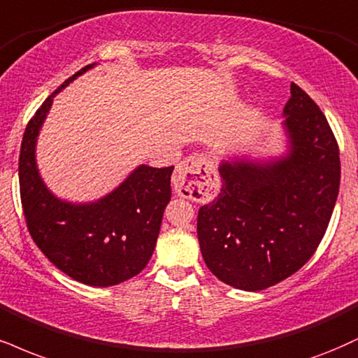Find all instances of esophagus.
<instances>
[{
    "mask_svg": "<svg viewBox=\"0 0 358 358\" xmlns=\"http://www.w3.org/2000/svg\"><path fill=\"white\" fill-rule=\"evenodd\" d=\"M173 188L180 196L198 203H208L220 190V180L212 158L206 155H190L176 166Z\"/></svg>",
    "mask_w": 358,
    "mask_h": 358,
    "instance_id": "1",
    "label": "esophagus"
}]
</instances>
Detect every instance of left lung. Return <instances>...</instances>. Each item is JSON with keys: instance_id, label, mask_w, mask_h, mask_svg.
I'll return each instance as SVG.
<instances>
[{"instance_id": "obj_1", "label": "left lung", "mask_w": 358, "mask_h": 358, "mask_svg": "<svg viewBox=\"0 0 358 358\" xmlns=\"http://www.w3.org/2000/svg\"><path fill=\"white\" fill-rule=\"evenodd\" d=\"M283 113L290 155L264 165L223 163L222 190L198 212L201 255L215 277L240 290L277 285L312 258L340 187V157L325 115L292 83Z\"/></svg>"}]
</instances>
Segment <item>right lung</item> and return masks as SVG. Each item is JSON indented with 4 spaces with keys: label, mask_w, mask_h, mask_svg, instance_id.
<instances>
[{
    "label": "right lung",
    "mask_w": 358,
    "mask_h": 358,
    "mask_svg": "<svg viewBox=\"0 0 358 358\" xmlns=\"http://www.w3.org/2000/svg\"><path fill=\"white\" fill-rule=\"evenodd\" d=\"M92 66L55 90L28 122L20 150V195L29 235L51 264L85 285L111 287L135 277L152 258L171 198L173 166H138L113 193L90 205L59 201L46 190L34 162L38 131L55 94Z\"/></svg>",
    "instance_id": "obj_1"
}]
</instances>
